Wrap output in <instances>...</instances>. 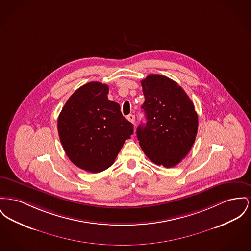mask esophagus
<instances>
[{"label":"esophagus","instance_id":"esophagus-1","mask_svg":"<svg viewBox=\"0 0 251 251\" xmlns=\"http://www.w3.org/2000/svg\"><path fill=\"white\" fill-rule=\"evenodd\" d=\"M127 119L130 121V122H132V123H134V116L133 115H129L128 117H127Z\"/></svg>","mask_w":251,"mask_h":251}]
</instances>
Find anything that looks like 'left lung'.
I'll return each instance as SVG.
<instances>
[{
  "instance_id": "1",
  "label": "left lung",
  "mask_w": 251,
  "mask_h": 251,
  "mask_svg": "<svg viewBox=\"0 0 251 251\" xmlns=\"http://www.w3.org/2000/svg\"><path fill=\"white\" fill-rule=\"evenodd\" d=\"M147 119L136 130L139 145L151 162L175 167L191 151L198 130V116L186 92L161 75L141 80Z\"/></svg>"
}]
</instances>
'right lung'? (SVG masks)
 <instances>
[{
	"instance_id": "add662e5",
	"label": "right lung",
	"mask_w": 251,
	"mask_h": 251,
	"mask_svg": "<svg viewBox=\"0 0 251 251\" xmlns=\"http://www.w3.org/2000/svg\"><path fill=\"white\" fill-rule=\"evenodd\" d=\"M109 87L91 81L75 91L58 118L61 145L69 159L86 172L100 173L115 162L133 125L119 104L108 100Z\"/></svg>"
}]
</instances>
